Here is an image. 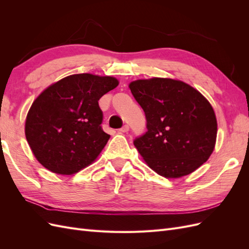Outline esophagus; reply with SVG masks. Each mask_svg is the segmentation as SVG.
I'll return each mask as SVG.
<instances>
[{
    "label": "esophagus",
    "mask_w": 249,
    "mask_h": 249,
    "mask_svg": "<svg viewBox=\"0 0 249 249\" xmlns=\"http://www.w3.org/2000/svg\"><path fill=\"white\" fill-rule=\"evenodd\" d=\"M127 131H129V125L124 124L122 129H119V133H126Z\"/></svg>",
    "instance_id": "obj_1"
}]
</instances>
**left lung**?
<instances>
[{
    "mask_svg": "<svg viewBox=\"0 0 249 249\" xmlns=\"http://www.w3.org/2000/svg\"><path fill=\"white\" fill-rule=\"evenodd\" d=\"M129 88L145 113L147 132L134 145L149 168L178 178L208 161L216 144L217 119L198 90L169 78L136 80Z\"/></svg>",
    "mask_w": 249,
    "mask_h": 249,
    "instance_id": "8db88e82",
    "label": "left lung"
}]
</instances>
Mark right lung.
I'll use <instances>...</instances> for the list:
<instances>
[{
    "label": "right lung",
    "mask_w": 249,
    "mask_h": 249,
    "mask_svg": "<svg viewBox=\"0 0 249 249\" xmlns=\"http://www.w3.org/2000/svg\"><path fill=\"white\" fill-rule=\"evenodd\" d=\"M119 81L92 73L71 74L36 97L25 134L36 160L50 171L71 176L92 164L110 138L101 124V97Z\"/></svg>",
    "instance_id": "add662e5"
}]
</instances>
